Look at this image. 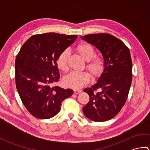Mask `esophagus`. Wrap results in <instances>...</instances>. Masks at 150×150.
Listing matches in <instances>:
<instances>
[{
	"instance_id": "1",
	"label": "esophagus",
	"mask_w": 150,
	"mask_h": 150,
	"mask_svg": "<svg viewBox=\"0 0 150 150\" xmlns=\"http://www.w3.org/2000/svg\"><path fill=\"white\" fill-rule=\"evenodd\" d=\"M81 91H82L80 90H73V93H74L75 94H79V93H80Z\"/></svg>"
}]
</instances>
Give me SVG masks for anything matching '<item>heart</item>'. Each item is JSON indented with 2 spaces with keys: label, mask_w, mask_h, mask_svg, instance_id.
Listing matches in <instances>:
<instances>
[{
  "label": "heart",
  "mask_w": 150,
  "mask_h": 150,
  "mask_svg": "<svg viewBox=\"0 0 150 150\" xmlns=\"http://www.w3.org/2000/svg\"><path fill=\"white\" fill-rule=\"evenodd\" d=\"M76 51L86 61V68L90 71L92 77L96 78L100 76L105 68V61L103 57L95 55L94 47L88 42H82L76 47ZM68 52L64 51L57 60V66L63 72H67L68 70ZM90 78V74L87 71L71 72L63 79V83L66 87L79 89L86 84Z\"/></svg>",
  "instance_id": "1"
}]
</instances>
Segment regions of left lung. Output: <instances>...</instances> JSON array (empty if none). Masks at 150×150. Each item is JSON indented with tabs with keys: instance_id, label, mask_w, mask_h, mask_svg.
<instances>
[{
	"instance_id": "8db88e82",
	"label": "left lung",
	"mask_w": 150,
	"mask_h": 150,
	"mask_svg": "<svg viewBox=\"0 0 150 150\" xmlns=\"http://www.w3.org/2000/svg\"><path fill=\"white\" fill-rule=\"evenodd\" d=\"M103 54L105 68L98 80L84 91L90 101L82 108L91 120L112 119L125 104L132 81V61L129 50L122 40L108 33L90 34L81 37Z\"/></svg>"
}]
</instances>
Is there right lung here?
I'll return each mask as SVG.
<instances>
[{
	"label": "right lung",
	"instance_id": "1",
	"mask_svg": "<svg viewBox=\"0 0 150 150\" xmlns=\"http://www.w3.org/2000/svg\"><path fill=\"white\" fill-rule=\"evenodd\" d=\"M77 35L47 33L35 35L25 42L15 59V83L27 110L35 117L50 119L58 113L62 102L73 90L52 86L60 79L59 55Z\"/></svg>",
	"mask_w": 150,
	"mask_h": 150
}]
</instances>
